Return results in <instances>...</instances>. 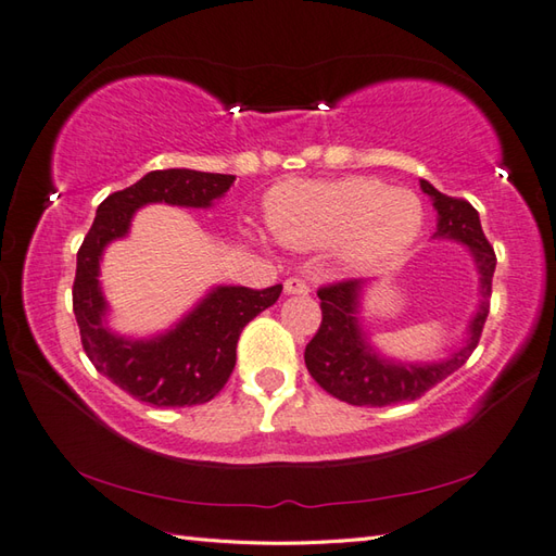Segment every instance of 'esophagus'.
I'll return each mask as SVG.
<instances>
[{
	"mask_svg": "<svg viewBox=\"0 0 556 556\" xmlns=\"http://www.w3.org/2000/svg\"><path fill=\"white\" fill-rule=\"evenodd\" d=\"M286 295H307L309 292V286H307V280L305 278H298V276H292V278H288L286 280Z\"/></svg>",
	"mask_w": 556,
	"mask_h": 556,
	"instance_id": "34e87169",
	"label": "esophagus"
}]
</instances>
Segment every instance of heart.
Returning a JSON list of instances; mask_svg holds the SVG:
<instances>
[{"label": "heart", "instance_id": "b5f03b06", "mask_svg": "<svg viewBox=\"0 0 556 556\" xmlns=\"http://www.w3.org/2000/svg\"><path fill=\"white\" fill-rule=\"evenodd\" d=\"M268 223L280 242L298 249L339 242L351 268L390 264L416 242L424 225L418 195L384 181H290L268 201Z\"/></svg>", "mask_w": 556, "mask_h": 556}]
</instances>
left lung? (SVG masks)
Returning <instances> with one entry per match:
<instances>
[{"instance_id": "1", "label": "left lung", "mask_w": 556, "mask_h": 556, "mask_svg": "<svg viewBox=\"0 0 556 556\" xmlns=\"http://www.w3.org/2000/svg\"><path fill=\"white\" fill-rule=\"evenodd\" d=\"M424 193L433 198L438 211L435 237L457 239L472 251L481 276V307L469 324V341L453 358L433 365H400L382 361L365 341L358 324V298L363 280L345 278L317 290L321 324L305 349V365L321 390L353 406H390L414 402L447 375L463 368L477 349L481 329L489 317L491 278H494L496 254L484 237L479 213L465 198L445 195L428 181H421Z\"/></svg>"}]
</instances>
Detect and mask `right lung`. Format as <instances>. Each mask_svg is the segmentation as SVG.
I'll return each mask as SVG.
<instances>
[{
    "label": "right lung",
    "mask_w": 556,
    "mask_h": 556,
    "mask_svg": "<svg viewBox=\"0 0 556 556\" xmlns=\"http://www.w3.org/2000/svg\"><path fill=\"white\" fill-rule=\"evenodd\" d=\"M235 176L193 169L150 172L138 184L111 193L99 205L93 225L77 251L72 309L79 324L84 353L101 375L152 406H195L219 394L237 363V341L258 312L274 305L282 286L264 290L215 288L186 319L164 337L128 341L103 324L106 300L99 288L103 247L125 237L132 213L148 203L207 207L229 191Z\"/></svg>",
    "instance_id": "add662e5"
}]
</instances>
